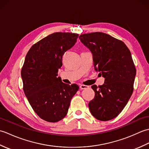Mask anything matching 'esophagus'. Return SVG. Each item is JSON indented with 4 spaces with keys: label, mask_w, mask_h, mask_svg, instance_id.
Masks as SVG:
<instances>
[{
    "label": "esophagus",
    "mask_w": 149,
    "mask_h": 149,
    "mask_svg": "<svg viewBox=\"0 0 149 149\" xmlns=\"http://www.w3.org/2000/svg\"><path fill=\"white\" fill-rule=\"evenodd\" d=\"M80 89L81 90H85V89H87V88H89L88 86H86V85H83V84H81L80 85Z\"/></svg>",
    "instance_id": "34e87169"
}]
</instances>
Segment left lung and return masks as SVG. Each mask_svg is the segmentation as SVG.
<instances>
[{"label":"left lung","mask_w":149,"mask_h":149,"mask_svg":"<svg viewBox=\"0 0 149 149\" xmlns=\"http://www.w3.org/2000/svg\"><path fill=\"white\" fill-rule=\"evenodd\" d=\"M81 43L92 54L94 69L104 83L91 86L95 97L88 104L95 118L107 121L121 113L133 91L136 68L125 44L106 33L81 34Z\"/></svg>","instance_id":"left-lung-1"}]
</instances>
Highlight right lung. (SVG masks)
<instances>
[{"label":"right lung","instance_id":"obj_1","mask_svg":"<svg viewBox=\"0 0 149 149\" xmlns=\"http://www.w3.org/2000/svg\"><path fill=\"white\" fill-rule=\"evenodd\" d=\"M78 34L54 33L34 44L25 59L21 76L24 91L41 118L57 122L65 118L78 85L63 83L58 76L62 58L77 42Z\"/></svg>","mask_w":149,"mask_h":149}]
</instances>
